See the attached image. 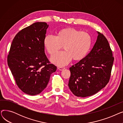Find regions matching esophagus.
Returning a JSON list of instances; mask_svg holds the SVG:
<instances>
[{"label":"esophagus","instance_id":"34e87169","mask_svg":"<svg viewBox=\"0 0 123 123\" xmlns=\"http://www.w3.org/2000/svg\"><path fill=\"white\" fill-rule=\"evenodd\" d=\"M58 69H59V70H61V71H62V70H64L65 69V68H64V67H59L58 68Z\"/></svg>","mask_w":123,"mask_h":123}]
</instances>
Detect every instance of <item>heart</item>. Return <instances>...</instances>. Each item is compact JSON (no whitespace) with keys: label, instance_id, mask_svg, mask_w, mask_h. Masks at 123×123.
Listing matches in <instances>:
<instances>
[{"label":"heart","instance_id":"heart-1","mask_svg":"<svg viewBox=\"0 0 123 123\" xmlns=\"http://www.w3.org/2000/svg\"><path fill=\"white\" fill-rule=\"evenodd\" d=\"M44 45L50 56H53L62 48L63 52L54 55L51 60L58 66H65L72 59L80 61L84 58L91 47L92 37L85 31H80L73 28L59 30L56 36L47 35L43 40Z\"/></svg>","mask_w":123,"mask_h":123}]
</instances>
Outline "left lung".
<instances>
[{
  "instance_id": "left-lung-1",
  "label": "left lung",
  "mask_w": 123,
  "mask_h": 123,
  "mask_svg": "<svg viewBox=\"0 0 123 123\" xmlns=\"http://www.w3.org/2000/svg\"><path fill=\"white\" fill-rule=\"evenodd\" d=\"M97 39L90 53L70 67L68 86L73 94L80 97L98 92L109 83L114 57L108 40L98 32Z\"/></svg>"
}]
</instances>
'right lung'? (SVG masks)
<instances>
[{"mask_svg":"<svg viewBox=\"0 0 123 123\" xmlns=\"http://www.w3.org/2000/svg\"><path fill=\"white\" fill-rule=\"evenodd\" d=\"M48 27L46 23L38 22L18 32L7 56L8 65L16 85L29 95L40 94L57 69L45 54L43 40Z\"/></svg>","mask_w":123,"mask_h":123,"instance_id":"obj_1","label":"right lung"}]
</instances>
